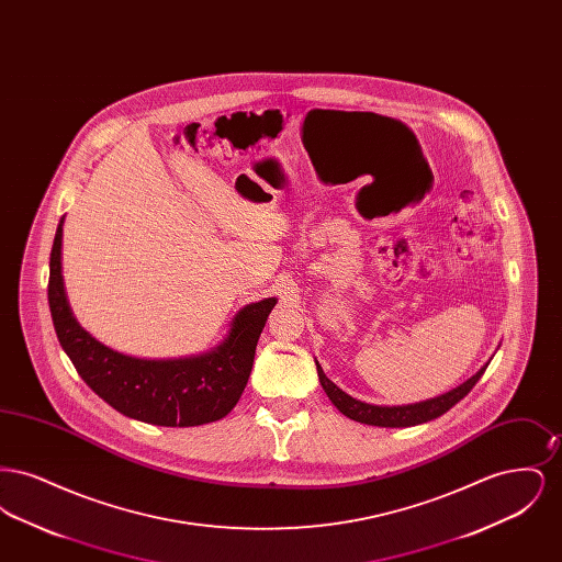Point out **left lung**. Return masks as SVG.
Returning <instances> with one entry per match:
<instances>
[{"mask_svg": "<svg viewBox=\"0 0 562 562\" xmlns=\"http://www.w3.org/2000/svg\"><path fill=\"white\" fill-rule=\"evenodd\" d=\"M488 362L482 364L481 371H476V374H472L468 381H463L451 392L440 394L429 401L402 404V406H379V404L356 401L324 374L318 362H316V367H318V376H321L322 387H324L328 401L333 402L349 419L367 424V426H379V428H411V426H419V424H426V422L445 415L449 408H453L457 402L465 398L470 394V390L476 385V381L481 379L482 373L486 371Z\"/></svg>", "mask_w": 562, "mask_h": 562, "instance_id": "8db88e82", "label": "left lung"}]
</instances>
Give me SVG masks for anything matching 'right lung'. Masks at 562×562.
I'll return each mask as SVG.
<instances>
[{
  "mask_svg": "<svg viewBox=\"0 0 562 562\" xmlns=\"http://www.w3.org/2000/svg\"><path fill=\"white\" fill-rule=\"evenodd\" d=\"M63 223L65 216L50 252L48 303L56 337L86 385L122 415L151 426L191 428L223 419L240 401L257 341L278 299L244 305L225 339L204 353L164 360L126 356L83 330L69 307L60 266Z\"/></svg>",
  "mask_w": 562,
  "mask_h": 562,
  "instance_id": "right-lung-1",
  "label": "right lung"
}]
</instances>
